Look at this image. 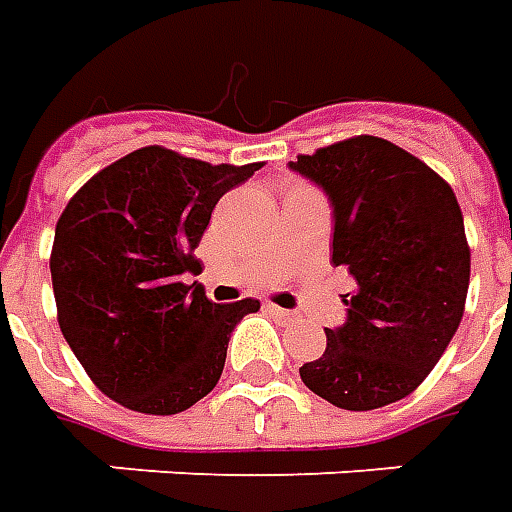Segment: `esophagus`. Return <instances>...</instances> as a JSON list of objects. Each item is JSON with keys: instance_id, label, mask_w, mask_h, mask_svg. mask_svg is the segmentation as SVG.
Instances as JSON below:
<instances>
[{"instance_id": "obj_1", "label": "esophagus", "mask_w": 512, "mask_h": 512, "mask_svg": "<svg viewBox=\"0 0 512 512\" xmlns=\"http://www.w3.org/2000/svg\"><path fill=\"white\" fill-rule=\"evenodd\" d=\"M266 310L277 318V321L282 323H293V321H299V315L296 312H290V310H282V307H277V304H266Z\"/></svg>"}]
</instances>
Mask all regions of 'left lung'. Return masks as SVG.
Returning a JSON list of instances; mask_svg holds the SVG:
<instances>
[{"label": "left lung", "instance_id": "1", "mask_svg": "<svg viewBox=\"0 0 512 512\" xmlns=\"http://www.w3.org/2000/svg\"><path fill=\"white\" fill-rule=\"evenodd\" d=\"M290 167L334 205L332 263L356 279L348 321L299 367L345 411L403 400L447 351L466 307L472 252L461 205L439 172L381 136H351Z\"/></svg>", "mask_w": 512, "mask_h": 512}]
</instances>
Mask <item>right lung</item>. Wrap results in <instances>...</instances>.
I'll return each mask as SVG.
<instances>
[{
    "label": "right lung",
    "instance_id": "1",
    "mask_svg": "<svg viewBox=\"0 0 512 512\" xmlns=\"http://www.w3.org/2000/svg\"><path fill=\"white\" fill-rule=\"evenodd\" d=\"M263 164H208L161 145L117 158L57 219V321L84 373L139 414H178L211 392L235 323L257 299L216 304L180 277L222 194Z\"/></svg>",
    "mask_w": 512,
    "mask_h": 512
}]
</instances>
